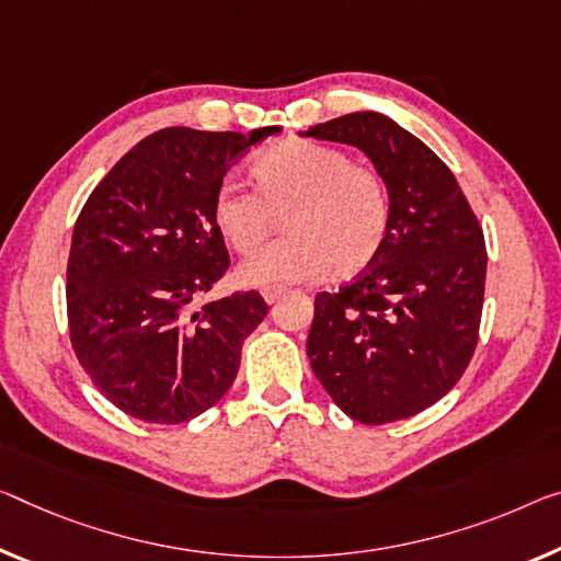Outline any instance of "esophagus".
Wrapping results in <instances>:
<instances>
[{
    "mask_svg": "<svg viewBox=\"0 0 561 561\" xmlns=\"http://www.w3.org/2000/svg\"><path fill=\"white\" fill-rule=\"evenodd\" d=\"M283 296H286V290H283V288H271V290H265V293H263L265 304H268V306H273V304H278V300H280Z\"/></svg>",
    "mask_w": 561,
    "mask_h": 561,
    "instance_id": "1",
    "label": "esophagus"
}]
</instances>
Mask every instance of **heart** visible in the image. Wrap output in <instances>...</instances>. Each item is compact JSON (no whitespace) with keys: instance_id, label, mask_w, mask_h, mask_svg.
<instances>
[{"instance_id":"obj_1","label":"heart","mask_w":561,"mask_h":561,"mask_svg":"<svg viewBox=\"0 0 561 561\" xmlns=\"http://www.w3.org/2000/svg\"><path fill=\"white\" fill-rule=\"evenodd\" d=\"M253 193L226 183L213 195L210 220L238 255L251 257L283 228L288 236L248 261L240 278L280 288L374 268L391 232V195L381 172L351 162L331 145L286 140L251 162Z\"/></svg>"}]
</instances>
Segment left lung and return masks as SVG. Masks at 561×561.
<instances>
[{"instance_id":"1","label":"left lung","mask_w":561,"mask_h":561,"mask_svg":"<svg viewBox=\"0 0 561 561\" xmlns=\"http://www.w3.org/2000/svg\"><path fill=\"white\" fill-rule=\"evenodd\" d=\"M306 135L364 150L391 195L389 243L374 268L316 296L310 368L358 424L416 416L477 351L484 230L444 160L386 115L351 112Z\"/></svg>"}]
</instances>
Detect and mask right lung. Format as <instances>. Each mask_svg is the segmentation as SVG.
Here are the masks:
<instances>
[{
	"label": "right lung",
	"mask_w": 561,
	"mask_h": 561,
	"mask_svg": "<svg viewBox=\"0 0 561 561\" xmlns=\"http://www.w3.org/2000/svg\"><path fill=\"white\" fill-rule=\"evenodd\" d=\"M168 127L137 142L80 210L67 261V323L102 396L148 424H185L236 381L243 341L268 316L257 290L195 308L230 255L210 220L238 158L275 135Z\"/></svg>",
	"instance_id": "obj_1"
}]
</instances>
